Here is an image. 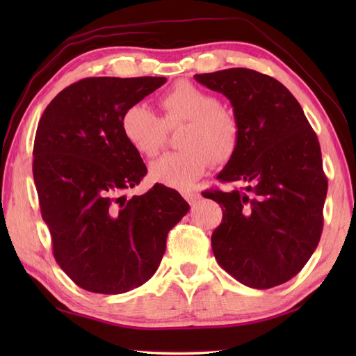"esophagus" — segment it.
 Wrapping results in <instances>:
<instances>
[{
  "instance_id": "34e87169",
  "label": "esophagus",
  "mask_w": 356,
  "mask_h": 356,
  "mask_svg": "<svg viewBox=\"0 0 356 356\" xmlns=\"http://www.w3.org/2000/svg\"><path fill=\"white\" fill-rule=\"evenodd\" d=\"M182 195H184L185 200H186L188 203H191V205H194V203L200 199V194H199V193H195V191H190V190L184 191V193H182Z\"/></svg>"
}]
</instances>
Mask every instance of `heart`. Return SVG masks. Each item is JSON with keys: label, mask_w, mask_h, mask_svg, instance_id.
Masks as SVG:
<instances>
[{"label": "heart", "mask_w": 356, "mask_h": 356, "mask_svg": "<svg viewBox=\"0 0 356 356\" xmlns=\"http://www.w3.org/2000/svg\"><path fill=\"white\" fill-rule=\"evenodd\" d=\"M162 120L145 104L128 107L120 130L130 147L140 156L153 157L166 139L165 127L185 122L179 134L180 151L166 153L151 163L154 182L186 190L205 174L214 162L229 161L240 140V124L231 108L217 96L188 81H179L161 97Z\"/></svg>", "instance_id": "b5f03b06"}]
</instances>
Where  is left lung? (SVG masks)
I'll use <instances>...</instances> for the list:
<instances>
[{
  "label": "left lung",
  "mask_w": 356,
  "mask_h": 356,
  "mask_svg": "<svg viewBox=\"0 0 356 356\" xmlns=\"http://www.w3.org/2000/svg\"><path fill=\"white\" fill-rule=\"evenodd\" d=\"M228 97L240 140L217 179L240 184L208 190L222 223L211 236L217 263L241 284L269 289L303 269L318 246L327 179L318 138L282 82L249 69L195 74Z\"/></svg>",
  "instance_id": "obj_1"
}]
</instances>
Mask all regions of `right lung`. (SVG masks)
Masks as SVG:
<instances>
[{"label":"right lung","mask_w":356,"mask_h":356,"mask_svg":"<svg viewBox=\"0 0 356 356\" xmlns=\"http://www.w3.org/2000/svg\"><path fill=\"white\" fill-rule=\"evenodd\" d=\"M166 78H86L55 96L38 124L33 179L53 257L79 287L116 295L153 277L166 237L190 205L156 184L124 194L147 174L120 130L124 111Z\"/></svg>","instance_id":"add662e5"}]
</instances>
